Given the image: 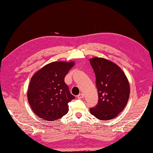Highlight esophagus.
<instances>
[{
  "mask_svg": "<svg viewBox=\"0 0 153 153\" xmlns=\"http://www.w3.org/2000/svg\"><path fill=\"white\" fill-rule=\"evenodd\" d=\"M78 99H82V98H84V94H83L82 93H80L79 95L77 96Z\"/></svg>",
  "mask_w": 153,
  "mask_h": 153,
  "instance_id": "obj_1",
  "label": "esophagus"
}]
</instances>
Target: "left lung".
Returning <instances> with one entry per match:
<instances>
[{"label":"left lung","instance_id":"left-lung-1","mask_svg":"<svg viewBox=\"0 0 153 153\" xmlns=\"http://www.w3.org/2000/svg\"><path fill=\"white\" fill-rule=\"evenodd\" d=\"M96 76L99 100L90 108L91 113L100 120H111L127 104L130 86L125 73L119 67L102 58L90 59Z\"/></svg>","mask_w":153,"mask_h":153}]
</instances>
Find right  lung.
<instances>
[{
	"instance_id": "obj_1",
	"label": "right lung",
	"mask_w": 153,
	"mask_h": 153,
	"mask_svg": "<svg viewBox=\"0 0 153 153\" xmlns=\"http://www.w3.org/2000/svg\"><path fill=\"white\" fill-rule=\"evenodd\" d=\"M73 66V62H53L32 77L28 100L32 110L43 120H56L68 112V103L75 97L69 91L65 77Z\"/></svg>"
}]
</instances>
